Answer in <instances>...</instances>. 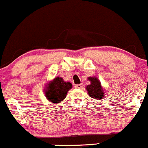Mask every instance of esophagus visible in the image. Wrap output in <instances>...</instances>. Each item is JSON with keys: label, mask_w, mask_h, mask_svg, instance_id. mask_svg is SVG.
Returning a JSON list of instances; mask_svg holds the SVG:
<instances>
[{"label": "esophagus", "mask_w": 148, "mask_h": 148, "mask_svg": "<svg viewBox=\"0 0 148 148\" xmlns=\"http://www.w3.org/2000/svg\"><path fill=\"white\" fill-rule=\"evenodd\" d=\"M82 86H83V85L81 83V84H77V85H75L74 87L75 88H77V89H80V88H82Z\"/></svg>", "instance_id": "esophagus-1"}]
</instances>
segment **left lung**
I'll return each mask as SVG.
<instances>
[{
	"instance_id": "8db88e82",
	"label": "left lung",
	"mask_w": 148,
	"mask_h": 148,
	"mask_svg": "<svg viewBox=\"0 0 148 148\" xmlns=\"http://www.w3.org/2000/svg\"><path fill=\"white\" fill-rule=\"evenodd\" d=\"M88 80L91 82L90 85H87L86 90L90 97L95 99H101L104 97L105 92H104L102 87L101 85V82L96 77H90Z\"/></svg>"
}]
</instances>
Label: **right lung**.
<instances>
[{"label": "right lung", "instance_id": "add662e5", "mask_svg": "<svg viewBox=\"0 0 148 148\" xmlns=\"http://www.w3.org/2000/svg\"><path fill=\"white\" fill-rule=\"evenodd\" d=\"M72 88L71 82H66L61 77H56L46 85L44 93L47 99L58 104L66 98L68 92Z\"/></svg>", "mask_w": 148, "mask_h": 148}]
</instances>
